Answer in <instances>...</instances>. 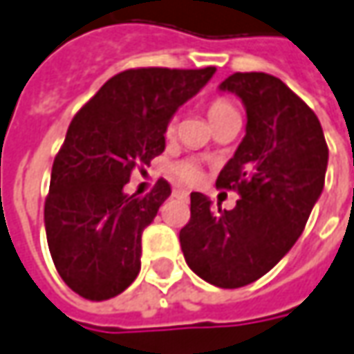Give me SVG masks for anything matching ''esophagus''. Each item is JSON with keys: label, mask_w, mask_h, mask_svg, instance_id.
<instances>
[{"label": "esophagus", "mask_w": 354, "mask_h": 354, "mask_svg": "<svg viewBox=\"0 0 354 354\" xmlns=\"http://www.w3.org/2000/svg\"><path fill=\"white\" fill-rule=\"evenodd\" d=\"M174 196H184V198H186V196H188V190H182V188H176V190H174Z\"/></svg>", "instance_id": "esophagus-1"}]
</instances>
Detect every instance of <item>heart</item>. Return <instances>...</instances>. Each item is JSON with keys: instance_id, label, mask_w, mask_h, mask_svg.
Here are the masks:
<instances>
[{"instance_id": "1", "label": "heart", "mask_w": 354, "mask_h": 354, "mask_svg": "<svg viewBox=\"0 0 354 354\" xmlns=\"http://www.w3.org/2000/svg\"><path fill=\"white\" fill-rule=\"evenodd\" d=\"M232 113H236V109H234L225 99H216L209 104V109H207V116H209L212 122L225 115H232ZM174 131H176V124L170 122L168 129H166V134L172 136ZM174 172H176V176H180L182 180H186V182H194V180H198V176H200V168H198V164L192 160L178 162L176 166H174Z\"/></svg>"}]
</instances>
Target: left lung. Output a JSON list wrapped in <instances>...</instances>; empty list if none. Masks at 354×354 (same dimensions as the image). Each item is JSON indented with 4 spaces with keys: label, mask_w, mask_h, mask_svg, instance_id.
Here are the masks:
<instances>
[{
    "label": "left lung",
    "mask_w": 354,
    "mask_h": 354,
    "mask_svg": "<svg viewBox=\"0 0 354 354\" xmlns=\"http://www.w3.org/2000/svg\"><path fill=\"white\" fill-rule=\"evenodd\" d=\"M245 106V136L216 186L236 188L234 209H212L190 194V222L180 230L188 268L204 281L236 289L277 266L303 234L325 186L329 148L315 113L268 73H234L220 85Z\"/></svg>",
    "instance_id": "8db88e82"
}]
</instances>
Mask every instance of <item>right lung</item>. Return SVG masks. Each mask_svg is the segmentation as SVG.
Segmentation results:
<instances>
[{
  "label": "right lung",
  "instance_id": "add662e5",
  "mask_svg": "<svg viewBox=\"0 0 354 354\" xmlns=\"http://www.w3.org/2000/svg\"><path fill=\"white\" fill-rule=\"evenodd\" d=\"M214 73L216 67L122 71L71 120L51 170L45 232L61 279L81 297L111 299L136 279L142 232L170 196V184L160 178L142 198L124 194V184L134 166L164 152L168 122Z\"/></svg>",
  "mask_w": 354,
  "mask_h": 354
}]
</instances>
